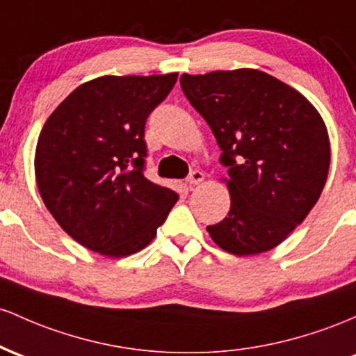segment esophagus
<instances>
[{"instance_id": "esophagus-1", "label": "esophagus", "mask_w": 356, "mask_h": 356, "mask_svg": "<svg viewBox=\"0 0 356 356\" xmlns=\"http://www.w3.org/2000/svg\"><path fill=\"white\" fill-rule=\"evenodd\" d=\"M203 179H205V173H203V171H200V170H195L188 175V178H186V183H188V185H198V183H202Z\"/></svg>"}]
</instances>
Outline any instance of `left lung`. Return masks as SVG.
<instances>
[{
	"mask_svg": "<svg viewBox=\"0 0 356 356\" xmlns=\"http://www.w3.org/2000/svg\"><path fill=\"white\" fill-rule=\"evenodd\" d=\"M179 83L229 170L230 210L207 227L210 237L235 255L274 249L305 220L326 183L330 139L321 115L261 70L183 74Z\"/></svg>",
	"mask_w": 356,
	"mask_h": 356,
	"instance_id": "8db88e82",
	"label": "left lung"
}]
</instances>
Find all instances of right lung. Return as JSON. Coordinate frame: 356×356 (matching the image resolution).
<instances>
[{"instance_id": "right-lung-1", "label": "right lung", "mask_w": 356, "mask_h": 356, "mask_svg": "<svg viewBox=\"0 0 356 356\" xmlns=\"http://www.w3.org/2000/svg\"><path fill=\"white\" fill-rule=\"evenodd\" d=\"M178 74L106 77L77 87L40 133V195L74 241L107 257H126L154 238L177 191L145 177L149 114Z\"/></svg>"}]
</instances>
